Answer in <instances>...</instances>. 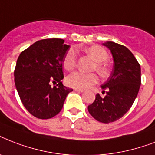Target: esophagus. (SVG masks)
<instances>
[{"instance_id":"obj_1","label":"esophagus","mask_w":155,"mask_h":155,"mask_svg":"<svg viewBox=\"0 0 155 155\" xmlns=\"http://www.w3.org/2000/svg\"><path fill=\"white\" fill-rule=\"evenodd\" d=\"M75 91V92H84V90H82V89H78V88H75V89H74Z\"/></svg>"}]
</instances>
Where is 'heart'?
<instances>
[{"instance_id": "b5f03b06", "label": "heart", "mask_w": 155, "mask_h": 155, "mask_svg": "<svg viewBox=\"0 0 155 155\" xmlns=\"http://www.w3.org/2000/svg\"><path fill=\"white\" fill-rule=\"evenodd\" d=\"M84 51L88 54L93 60L97 63L94 66V70L98 72L101 76H106L108 74V68L104 62L109 58L108 52L100 46H92V47L85 48ZM76 58L77 54L73 49L69 50L64 56L63 61V68L67 71H72L76 66ZM98 77L95 73H86L75 71L68 75L66 78V83L69 87H75L78 89H85L90 87L91 85L97 84Z\"/></svg>"}]
</instances>
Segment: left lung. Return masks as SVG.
Masks as SVG:
<instances>
[{"label":"left lung","instance_id":"left-lung-1","mask_svg":"<svg viewBox=\"0 0 155 155\" xmlns=\"http://www.w3.org/2000/svg\"><path fill=\"white\" fill-rule=\"evenodd\" d=\"M113 54L114 67L110 76L101 88L104 97L96 96L94 102L87 107L88 112L102 123L113 122L130 110L141 86V67L132 52L123 45L106 42Z\"/></svg>","mask_w":155,"mask_h":155}]
</instances>
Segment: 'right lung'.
Segmentation results:
<instances>
[{"label": "right lung", "instance_id": "obj_1", "mask_svg": "<svg viewBox=\"0 0 155 155\" xmlns=\"http://www.w3.org/2000/svg\"><path fill=\"white\" fill-rule=\"evenodd\" d=\"M70 46L61 38H47L35 42L18 57L14 82L23 105L38 119L58 114L71 88L63 86V61ZM51 82H58L51 87Z\"/></svg>", "mask_w": 155, "mask_h": 155}]
</instances>
